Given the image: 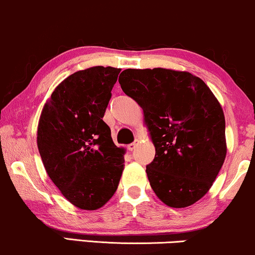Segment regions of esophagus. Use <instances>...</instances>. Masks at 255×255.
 <instances>
[{
    "label": "esophagus",
    "instance_id": "1",
    "mask_svg": "<svg viewBox=\"0 0 255 255\" xmlns=\"http://www.w3.org/2000/svg\"><path fill=\"white\" fill-rule=\"evenodd\" d=\"M139 145V140H135L134 141V142H131V143H129V145L127 146V148H128V151H134V149H135V147Z\"/></svg>",
    "mask_w": 255,
    "mask_h": 255
}]
</instances>
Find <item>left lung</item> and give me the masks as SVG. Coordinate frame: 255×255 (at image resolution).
I'll return each instance as SVG.
<instances>
[{
    "label": "left lung",
    "instance_id": "1",
    "mask_svg": "<svg viewBox=\"0 0 255 255\" xmlns=\"http://www.w3.org/2000/svg\"><path fill=\"white\" fill-rule=\"evenodd\" d=\"M119 83L142 108L155 147L146 166L153 191L171 208L196 203L209 191L227 154L226 121L201 78L170 69H127Z\"/></svg>",
    "mask_w": 255,
    "mask_h": 255
}]
</instances>
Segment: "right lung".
<instances>
[{
	"instance_id": "right-lung-1",
	"label": "right lung",
	"mask_w": 255,
	"mask_h": 255,
	"mask_svg": "<svg viewBox=\"0 0 255 255\" xmlns=\"http://www.w3.org/2000/svg\"><path fill=\"white\" fill-rule=\"evenodd\" d=\"M121 70L94 66L64 79L45 103L38 148L48 177L70 203L84 210L103 207L119 186L125 148L103 121Z\"/></svg>"
}]
</instances>
